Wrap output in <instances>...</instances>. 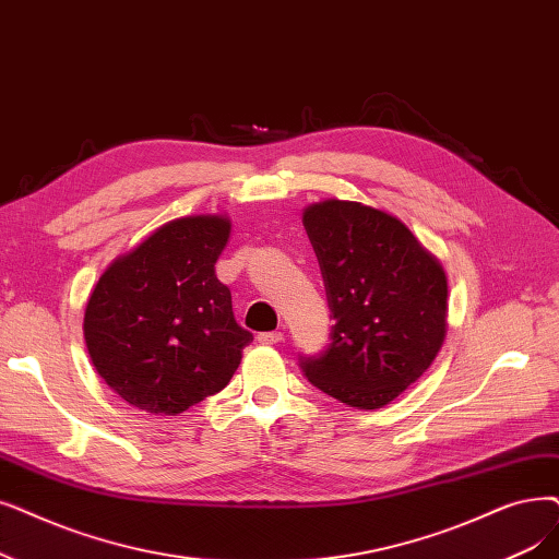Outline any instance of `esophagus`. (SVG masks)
Here are the masks:
<instances>
[{
    "instance_id": "1",
    "label": "esophagus",
    "mask_w": 559,
    "mask_h": 559,
    "mask_svg": "<svg viewBox=\"0 0 559 559\" xmlns=\"http://www.w3.org/2000/svg\"><path fill=\"white\" fill-rule=\"evenodd\" d=\"M283 340V333L281 331H266V333H260L258 335V343L260 345H278Z\"/></svg>"
}]
</instances>
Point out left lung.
Listing matches in <instances>:
<instances>
[{
    "instance_id": "left-lung-1",
    "label": "left lung",
    "mask_w": 559,
    "mask_h": 559,
    "mask_svg": "<svg viewBox=\"0 0 559 559\" xmlns=\"http://www.w3.org/2000/svg\"><path fill=\"white\" fill-rule=\"evenodd\" d=\"M326 285L331 345L301 358L312 385L354 408H381L418 381L448 331L441 260L385 210L326 199L304 210Z\"/></svg>"
}]
</instances>
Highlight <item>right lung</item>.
I'll return each instance as SVG.
<instances>
[{
  "label": "right lung",
  "mask_w": 559,
  "mask_h": 559,
  "mask_svg": "<svg viewBox=\"0 0 559 559\" xmlns=\"http://www.w3.org/2000/svg\"><path fill=\"white\" fill-rule=\"evenodd\" d=\"M230 237L226 214L159 226L118 255L84 310L93 368L116 395L153 416H178L228 385L253 335L235 322L214 264Z\"/></svg>",
  "instance_id": "1"
}]
</instances>
